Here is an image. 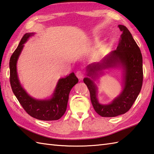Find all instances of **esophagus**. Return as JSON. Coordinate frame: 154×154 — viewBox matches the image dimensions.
I'll return each mask as SVG.
<instances>
[{
    "label": "esophagus",
    "mask_w": 154,
    "mask_h": 154,
    "mask_svg": "<svg viewBox=\"0 0 154 154\" xmlns=\"http://www.w3.org/2000/svg\"><path fill=\"white\" fill-rule=\"evenodd\" d=\"M76 76H77L78 79H83L84 75H83V72H81L80 71H77V73H76Z\"/></svg>",
    "instance_id": "34e87169"
}]
</instances>
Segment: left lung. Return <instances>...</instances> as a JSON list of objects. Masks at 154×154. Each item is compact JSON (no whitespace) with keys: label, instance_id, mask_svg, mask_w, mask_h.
I'll return each instance as SVG.
<instances>
[{"label":"left lung","instance_id":"1","mask_svg":"<svg viewBox=\"0 0 154 154\" xmlns=\"http://www.w3.org/2000/svg\"><path fill=\"white\" fill-rule=\"evenodd\" d=\"M118 26L122 34L117 49L111 51L100 62L87 66V77L83 79L89 90L93 107L102 117H116L125 113L134 104L142 87L143 60L141 51L127 27L122 25ZM119 68L122 69L123 73L122 92L111 103L100 104L94 81L104 70Z\"/></svg>","mask_w":154,"mask_h":154}]
</instances>
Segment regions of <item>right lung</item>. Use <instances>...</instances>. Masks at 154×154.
Instances as JSON below:
<instances>
[{
    "instance_id": "right-lung-1",
    "label": "right lung",
    "mask_w": 154,
    "mask_h": 154,
    "mask_svg": "<svg viewBox=\"0 0 154 154\" xmlns=\"http://www.w3.org/2000/svg\"><path fill=\"white\" fill-rule=\"evenodd\" d=\"M35 32L24 35L16 50L11 57L10 82L12 90L23 109L29 116L43 121H53L61 118L67 109L69 95L73 87L78 83L77 77L71 73L57 81L51 97L49 99H37L29 95L21 85L17 73L18 59L23 49L24 44L32 37Z\"/></svg>"
}]
</instances>
